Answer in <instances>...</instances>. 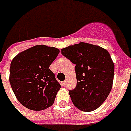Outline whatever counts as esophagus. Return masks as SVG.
Listing matches in <instances>:
<instances>
[{"label": "esophagus", "instance_id": "esophagus-1", "mask_svg": "<svg viewBox=\"0 0 131 131\" xmlns=\"http://www.w3.org/2000/svg\"><path fill=\"white\" fill-rule=\"evenodd\" d=\"M66 83H67V79H66L63 82H62V85H63V86H65V85H66Z\"/></svg>", "mask_w": 131, "mask_h": 131}]
</instances>
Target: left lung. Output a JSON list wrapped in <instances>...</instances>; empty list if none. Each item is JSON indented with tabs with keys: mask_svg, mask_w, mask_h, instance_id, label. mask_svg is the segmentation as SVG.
Returning <instances> with one entry per match:
<instances>
[{
	"mask_svg": "<svg viewBox=\"0 0 131 131\" xmlns=\"http://www.w3.org/2000/svg\"><path fill=\"white\" fill-rule=\"evenodd\" d=\"M61 53L75 65L77 85L69 90L73 104L83 112L97 109L113 85L114 64L109 53L101 46L80 42L62 49Z\"/></svg>",
	"mask_w": 131,
	"mask_h": 131,
	"instance_id": "1",
	"label": "left lung"
}]
</instances>
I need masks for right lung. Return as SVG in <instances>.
Wrapping results in <instances>:
<instances>
[{
  "instance_id": "add662e5",
  "label": "right lung",
  "mask_w": 131,
  "mask_h": 131,
  "mask_svg": "<svg viewBox=\"0 0 131 131\" xmlns=\"http://www.w3.org/2000/svg\"><path fill=\"white\" fill-rule=\"evenodd\" d=\"M60 51L37 45L19 53L10 67V83L15 97L26 108L41 111L52 105L61 88L49 69Z\"/></svg>"
}]
</instances>
